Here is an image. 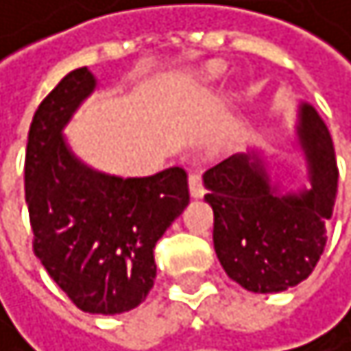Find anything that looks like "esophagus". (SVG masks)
Here are the masks:
<instances>
[{
    "label": "esophagus",
    "instance_id": "obj_1",
    "mask_svg": "<svg viewBox=\"0 0 351 351\" xmlns=\"http://www.w3.org/2000/svg\"><path fill=\"white\" fill-rule=\"evenodd\" d=\"M189 191L193 197H202L204 195V183H202V174L199 172H191L189 174Z\"/></svg>",
    "mask_w": 351,
    "mask_h": 351
}]
</instances>
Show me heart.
<instances>
[{
	"label": "heart",
	"instance_id": "heart-1",
	"mask_svg": "<svg viewBox=\"0 0 351 351\" xmlns=\"http://www.w3.org/2000/svg\"><path fill=\"white\" fill-rule=\"evenodd\" d=\"M208 73H210V75H215V73H217V69H210Z\"/></svg>",
	"mask_w": 351,
	"mask_h": 351
}]
</instances>
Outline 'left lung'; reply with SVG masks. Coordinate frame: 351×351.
Segmentation results:
<instances>
[{
    "label": "left lung",
    "instance_id": "obj_1",
    "mask_svg": "<svg viewBox=\"0 0 351 351\" xmlns=\"http://www.w3.org/2000/svg\"><path fill=\"white\" fill-rule=\"evenodd\" d=\"M297 136L312 183L305 191L280 195L254 152L204 172V199L215 213V252L225 274L250 293H280L299 285L326 246L339 170L328 128L307 103L299 107Z\"/></svg>",
    "mask_w": 351,
    "mask_h": 351
}]
</instances>
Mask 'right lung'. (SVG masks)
<instances>
[{"instance_id":"right-lung-1","label":"right lung","mask_w":351,"mask_h":351,"mask_svg":"<svg viewBox=\"0 0 351 351\" xmlns=\"http://www.w3.org/2000/svg\"><path fill=\"white\" fill-rule=\"evenodd\" d=\"M97 88L82 66L37 107L25 156L33 252L82 312L122 314L149 295L154 248L189 204L179 166L122 179L88 168L62 138L73 111Z\"/></svg>"}]
</instances>
